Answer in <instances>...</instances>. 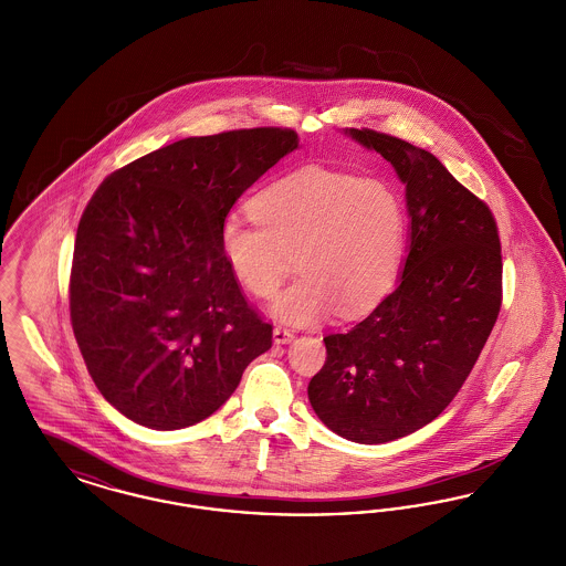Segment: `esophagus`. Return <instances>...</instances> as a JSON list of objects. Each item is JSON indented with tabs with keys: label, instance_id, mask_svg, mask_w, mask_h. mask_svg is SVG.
Listing matches in <instances>:
<instances>
[{
	"label": "esophagus",
	"instance_id": "esophagus-1",
	"mask_svg": "<svg viewBox=\"0 0 566 566\" xmlns=\"http://www.w3.org/2000/svg\"><path fill=\"white\" fill-rule=\"evenodd\" d=\"M293 337H295V333L286 326H275L273 328V342L275 344H289V342H293Z\"/></svg>",
	"mask_w": 566,
	"mask_h": 566
}]
</instances>
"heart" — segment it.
Instances as JSON below:
<instances>
[{"instance_id": "obj_1", "label": "heart", "mask_w": 566, "mask_h": 566, "mask_svg": "<svg viewBox=\"0 0 566 566\" xmlns=\"http://www.w3.org/2000/svg\"><path fill=\"white\" fill-rule=\"evenodd\" d=\"M252 218L224 216L220 252L250 295H275L296 252L295 280L273 301L275 318H356L390 291L407 243L403 195L384 178L303 167L254 195Z\"/></svg>"}]
</instances>
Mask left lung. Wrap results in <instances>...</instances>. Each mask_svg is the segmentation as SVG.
Listing matches in <instances>:
<instances>
[{
  "label": "left lung",
  "mask_w": 566,
  "mask_h": 566,
  "mask_svg": "<svg viewBox=\"0 0 566 566\" xmlns=\"http://www.w3.org/2000/svg\"><path fill=\"white\" fill-rule=\"evenodd\" d=\"M348 134L405 185L409 254L397 289L346 333L324 337L307 397L333 432L386 443L432 422L484 350L503 301L496 220L441 161L395 135Z\"/></svg>",
  "instance_id": "obj_1"
}]
</instances>
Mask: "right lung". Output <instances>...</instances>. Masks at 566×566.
Returning a JSON list of instances; mask_svg holds the SVG:
<instances>
[{
  "label": "right lung",
  "instance_id": "obj_1",
  "mask_svg": "<svg viewBox=\"0 0 566 566\" xmlns=\"http://www.w3.org/2000/svg\"><path fill=\"white\" fill-rule=\"evenodd\" d=\"M293 129L187 137L116 169L82 212L70 318L84 365L112 407L174 431L212 416L271 348L220 252V224Z\"/></svg>",
  "mask_w": 566,
  "mask_h": 566
}]
</instances>
